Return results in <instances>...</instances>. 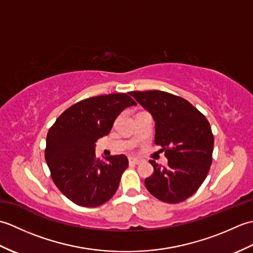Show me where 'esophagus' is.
<instances>
[{"mask_svg":"<svg viewBox=\"0 0 253 253\" xmlns=\"http://www.w3.org/2000/svg\"><path fill=\"white\" fill-rule=\"evenodd\" d=\"M129 161V164H135V165H138V164H140L141 163V161L140 160H138V159H129L128 160Z\"/></svg>","mask_w":253,"mask_h":253,"instance_id":"obj_1","label":"esophagus"}]
</instances>
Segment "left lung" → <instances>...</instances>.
<instances>
[{
	"mask_svg": "<svg viewBox=\"0 0 253 253\" xmlns=\"http://www.w3.org/2000/svg\"><path fill=\"white\" fill-rule=\"evenodd\" d=\"M129 94L152 114L155 144L169 160L166 166L149 161L154 171L144 185L161 201H185L200 188L211 168L214 136L209 121L187 100L165 91Z\"/></svg>",
	"mask_w": 253,
	"mask_h": 253,
	"instance_id": "1",
	"label": "left lung"
}]
</instances>
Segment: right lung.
Masks as SVG:
<instances>
[{
	"label": "right lung",
	"mask_w": 253,
	"mask_h": 253,
	"mask_svg": "<svg viewBox=\"0 0 253 253\" xmlns=\"http://www.w3.org/2000/svg\"><path fill=\"white\" fill-rule=\"evenodd\" d=\"M137 105L126 93L92 96L69 106L49 129L44 150L52 180L80 207L96 208L114 196L128 168L126 155L95 157L94 143L109 135L116 117Z\"/></svg>",
	"instance_id": "right-lung-1"
}]
</instances>
